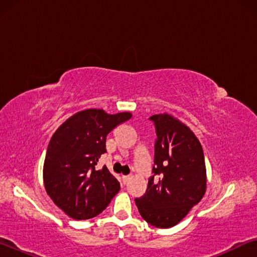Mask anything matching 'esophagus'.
I'll use <instances>...</instances> for the list:
<instances>
[{
  "mask_svg": "<svg viewBox=\"0 0 257 257\" xmlns=\"http://www.w3.org/2000/svg\"><path fill=\"white\" fill-rule=\"evenodd\" d=\"M130 179H132V177H130V176H123V177H122V182L125 185V184H128V181H129Z\"/></svg>",
  "mask_w": 257,
  "mask_h": 257,
  "instance_id": "34e87169",
  "label": "esophagus"
}]
</instances>
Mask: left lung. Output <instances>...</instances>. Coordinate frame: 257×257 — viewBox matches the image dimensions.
<instances>
[{"label": "left lung", "instance_id": "8db88e82", "mask_svg": "<svg viewBox=\"0 0 257 257\" xmlns=\"http://www.w3.org/2000/svg\"><path fill=\"white\" fill-rule=\"evenodd\" d=\"M156 128L153 172L145 195L136 198L143 219L156 228H171L201 202L206 191V167L201 143L188 125L170 113L152 115Z\"/></svg>", "mask_w": 257, "mask_h": 257}]
</instances>
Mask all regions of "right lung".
Masks as SVG:
<instances>
[{"instance_id": "add662e5", "label": "right lung", "mask_w": 257, "mask_h": 257, "mask_svg": "<svg viewBox=\"0 0 257 257\" xmlns=\"http://www.w3.org/2000/svg\"><path fill=\"white\" fill-rule=\"evenodd\" d=\"M132 116L130 112L108 114L102 108H86L55 130L47 146L43 181L47 195L68 216H96L119 191V181L106 167L96 170V164L106 152L107 134Z\"/></svg>"}]
</instances>
